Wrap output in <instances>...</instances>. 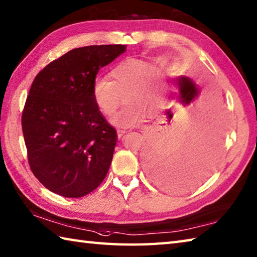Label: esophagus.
Masks as SVG:
<instances>
[{"mask_svg":"<svg viewBox=\"0 0 257 257\" xmlns=\"http://www.w3.org/2000/svg\"><path fill=\"white\" fill-rule=\"evenodd\" d=\"M127 134V132H125V130H117V135H118V138L119 139H121V138H123V136Z\"/></svg>","mask_w":257,"mask_h":257,"instance_id":"esophagus-1","label":"esophagus"}]
</instances>
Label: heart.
I'll return each mask as SVG.
<instances>
[{"label":"heart","mask_w":257,"mask_h":257,"mask_svg":"<svg viewBox=\"0 0 257 257\" xmlns=\"http://www.w3.org/2000/svg\"><path fill=\"white\" fill-rule=\"evenodd\" d=\"M166 74L155 64L130 58L119 63L110 72V79L96 77L91 85V96L98 110L110 116L111 123L119 128H130L143 121L146 112L154 114L165 105Z\"/></svg>","instance_id":"b5f03b06"}]
</instances>
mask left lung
<instances>
[{"label":"left lung","instance_id":"left-lung-1","mask_svg":"<svg viewBox=\"0 0 257 257\" xmlns=\"http://www.w3.org/2000/svg\"><path fill=\"white\" fill-rule=\"evenodd\" d=\"M179 95L176 102L183 107L194 102L200 88L185 76L173 79ZM176 106L166 110L162 137L146 154V168L150 178L161 187L176 191H190L209 178L221 154V128L223 125L222 99L217 95L210 97L209 106L196 117L193 127L187 132L176 124L172 118Z\"/></svg>","mask_w":257,"mask_h":257}]
</instances>
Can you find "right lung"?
I'll return each instance as SVG.
<instances>
[{
  "instance_id": "1",
  "label": "right lung",
  "mask_w": 257,
  "mask_h": 257,
  "mask_svg": "<svg viewBox=\"0 0 257 257\" xmlns=\"http://www.w3.org/2000/svg\"><path fill=\"white\" fill-rule=\"evenodd\" d=\"M125 45H92L64 54L37 74L26 98L22 129L31 170L46 189L80 198L110 167L117 133L98 110L92 81Z\"/></svg>"
}]
</instances>
